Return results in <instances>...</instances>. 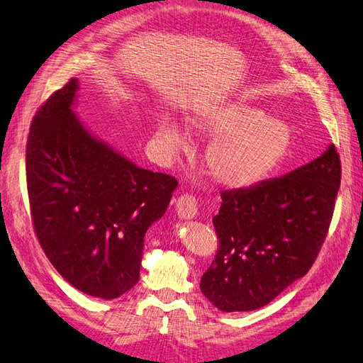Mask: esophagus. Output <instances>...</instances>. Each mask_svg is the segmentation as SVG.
I'll use <instances>...</instances> for the list:
<instances>
[{
  "mask_svg": "<svg viewBox=\"0 0 363 363\" xmlns=\"http://www.w3.org/2000/svg\"><path fill=\"white\" fill-rule=\"evenodd\" d=\"M176 213L182 220H194L198 215V201L194 195H181L176 199Z\"/></svg>",
  "mask_w": 363,
  "mask_h": 363,
  "instance_id": "1",
  "label": "esophagus"
}]
</instances>
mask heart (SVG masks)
I'll list each match as a JSON object with an SVG mask.
<instances>
[{"label":"heart","mask_w":363,"mask_h":363,"mask_svg":"<svg viewBox=\"0 0 363 363\" xmlns=\"http://www.w3.org/2000/svg\"><path fill=\"white\" fill-rule=\"evenodd\" d=\"M190 121L198 133L213 138L204 165L212 179L226 189H248L268 179L287 159L293 143L287 123L245 103L211 107ZM157 140L169 154L189 145L181 126L168 117L157 121Z\"/></svg>","instance_id":"heart-1"}]
</instances>
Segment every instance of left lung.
<instances>
[{"instance_id": "left-lung-1", "label": "left lung", "mask_w": 363, "mask_h": 363, "mask_svg": "<svg viewBox=\"0 0 363 363\" xmlns=\"http://www.w3.org/2000/svg\"><path fill=\"white\" fill-rule=\"evenodd\" d=\"M340 177V157L329 145L282 177L221 191L213 217L220 245L201 277L203 295L223 312H250L303 277L326 238Z\"/></svg>"}]
</instances>
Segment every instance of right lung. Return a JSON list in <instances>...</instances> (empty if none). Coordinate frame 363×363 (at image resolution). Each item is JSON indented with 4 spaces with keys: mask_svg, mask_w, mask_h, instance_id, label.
Masks as SVG:
<instances>
[{
    "mask_svg": "<svg viewBox=\"0 0 363 363\" xmlns=\"http://www.w3.org/2000/svg\"><path fill=\"white\" fill-rule=\"evenodd\" d=\"M78 79L48 98L33 120L26 181L38 242L64 279L113 299L140 277L145 234L160 220L177 181L137 167L76 117Z\"/></svg>",
    "mask_w": 363,
    "mask_h": 363,
    "instance_id": "add662e5",
    "label": "right lung"
}]
</instances>
